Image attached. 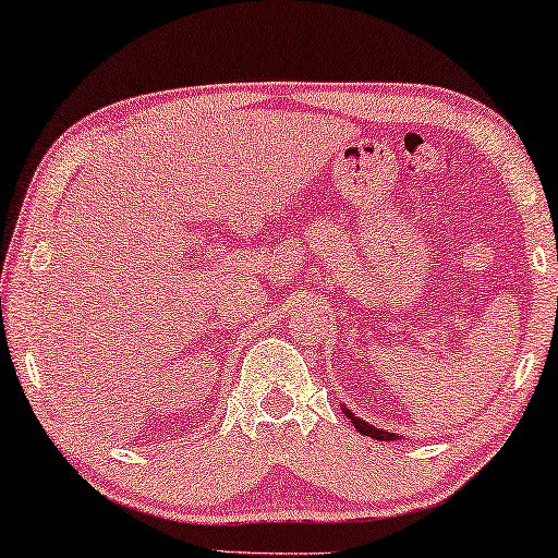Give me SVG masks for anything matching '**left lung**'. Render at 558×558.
<instances>
[{"instance_id": "left-lung-1", "label": "left lung", "mask_w": 558, "mask_h": 558, "mask_svg": "<svg viewBox=\"0 0 558 558\" xmlns=\"http://www.w3.org/2000/svg\"><path fill=\"white\" fill-rule=\"evenodd\" d=\"M343 413H345V417L351 420L353 427H355V430H359L361 435H368V437H373V440H386V442H390V440H400V437H398L396 433H386V430H380V427H376V425L363 423V420H361V417H355L349 408H343Z\"/></svg>"}]
</instances>
